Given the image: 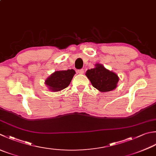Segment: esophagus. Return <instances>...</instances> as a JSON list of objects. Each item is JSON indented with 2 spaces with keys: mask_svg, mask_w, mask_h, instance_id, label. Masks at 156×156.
<instances>
[{
  "mask_svg": "<svg viewBox=\"0 0 156 156\" xmlns=\"http://www.w3.org/2000/svg\"><path fill=\"white\" fill-rule=\"evenodd\" d=\"M77 72L78 73V74H84V69H78V71H77Z\"/></svg>",
  "mask_w": 156,
  "mask_h": 156,
  "instance_id": "esophagus-1",
  "label": "esophagus"
}]
</instances>
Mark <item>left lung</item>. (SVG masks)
Instances as JSON below:
<instances>
[{
  "mask_svg": "<svg viewBox=\"0 0 156 156\" xmlns=\"http://www.w3.org/2000/svg\"><path fill=\"white\" fill-rule=\"evenodd\" d=\"M93 69H88L86 76L93 87L101 92H108L116 88L119 78L115 73L105 69L101 64H96Z\"/></svg>",
  "mask_w": 156,
  "mask_h": 156,
  "instance_id": "8db88e82",
  "label": "left lung"
}]
</instances>
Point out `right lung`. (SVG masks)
Listing matches in <instances>:
<instances>
[{
  "label": "right lung",
  "instance_id": "1",
  "mask_svg": "<svg viewBox=\"0 0 156 156\" xmlns=\"http://www.w3.org/2000/svg\"><path fill=\"white\" fill-rule=\"evenodd\" d=\"M75 73L73 69L63 71H56L46 80L45 84L52 91L56 92L63 90L68 87Z\"/></svg>",
  "mask_w": 156,
  "mask_h": 156
}]
</instances>
